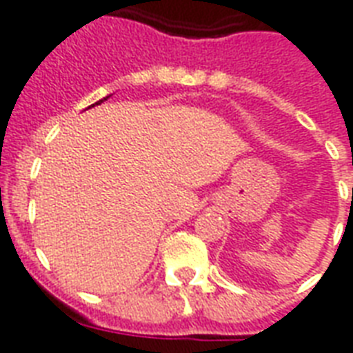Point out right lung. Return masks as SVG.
<instances>
[{
    "mask_svg": "<svg viewBox=\"0 0 353 353\" xmlns=\"http://www.w3.org/2000/svg\"><path fill=\"white\" fill-rule=\"evenodd\" d=\"M106 99H108V97H106ZM106 99H102V101H99V102H97V104H101V102H104V101H106ZM93 106H95V104H93Z\"/></svg>",
    "mask_w": 353,
    "mask_h": 353,
    "instance_id": "1",
    "label": "right lung"
}]
</instances>
